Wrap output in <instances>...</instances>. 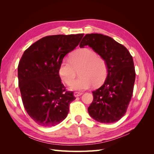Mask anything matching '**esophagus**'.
<instances>
[{
  "label": "esophagus",
  "mask_w": 154,
  "mask_h": 154,
  "mask_svg": "<svg viewBox=\"0 0 154 154\" xmlns=\"http://www.w3.org/2000/svg\"><path fill=\"white\" fill-rule=\"evenodd\" d=\"M82 94H83V93L80 92H74V96L75 97H78V96H81Z\"/></svg>",
  "instance_id": "1"
}]
</instances>
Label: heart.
<instances>
[{
  "label": "heart",
  "mask_w": 154,
  "mask_h": 154,
  "mask_svg": "<svg viewBox=\"0 0 154 154\" xmlns=\"http://www.w3.org/2000/svg\"><path fill=\"white\" fill-rule=\"evenodd\" d=\"M81 70V76L74 82L77 71ZM106 60L89 48L78 49L71 55L70 60H63L60 63L58 72L62 80L75 91L87 89L92 84L101 85L108 75Z\"/></svg>",
  "instance_id": "b5f03b06"
}]
</instances>
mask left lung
I'll return each instance as SVG.
<instances>
[{
  "instance_id": "8db88e82",
  "label": "left lung",
  "mask_w": 154,
  "mask_h": 154,
  "mask_svg": "<svg viewBox=\"0 0 154 154\" xmlns=\"http://www.w3.org/2000/svg\"><path fill=\"white\" fill-rule=\"evenodd\" d=\"M85 45L106 60L109 69L103 85L92 92L94 98L88 112L100 123L118 122L125 114L133 94L136 79L133 58L124 45L102 34L85 35L80 47Z\"/></svg>"
}]
</instances>
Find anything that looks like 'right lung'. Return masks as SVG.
Listing matches in <instances>:
<instances>
[{"label":"right lung","instance_id":"1","mask_svg":"<svg viewBox=\"0 0 154 154\" xmlns=\"http://www.w3.org/2000/svg\"><path fill=\"white\" fill-rule=\"evenodd\" d=\"M83 33L43 37L27 48L18 66V87L24 109L42 127L61 123L76 99L61 82L58 69L63 57L75 49Z\"/></svg>","mask_w":154,"mask_h":154}]
</instances>
